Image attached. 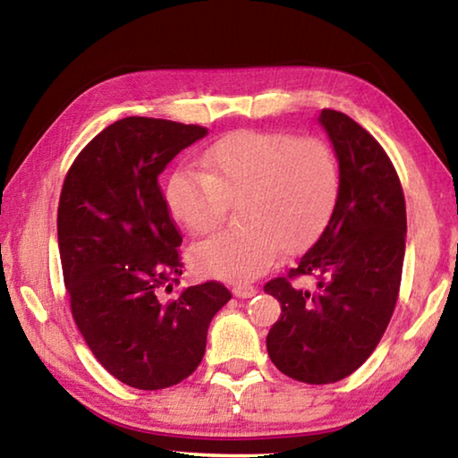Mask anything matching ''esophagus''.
I'll return each mask as SVG.
<instances>
[{"label": "esophagus", "instance_id": "1", "mask_svg": "<svg viewBox=\"0 0 458 458\" xmlns=\"http://www.w3.org/2000/svg\"><path fill=\"white\" fill-rule=\"evenodd\" d=\"M232 293H234V297L238 299H250L257 294V286L252 284H236L234 289H232Z\"/></svg>", "mask_w": 458, "mask_h": 458}]
</instances>
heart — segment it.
I'll list each match as a JSON object with an SVG mask.
<instances>
[{"mask_svg":"<svg viewBox=\"0 0 458 458\" xmlns=\"http://www.w3.org/2000/svg\"><path fill=\"white\" fill-rule=\"evenodd\" d=\"M204 167H180L169 177V212L193 236L218 226L228 201L240 224L193 248L201 273L252 281L273 265L281 246L301 250L327 226L339 198V165L319 137L283 131H238L204 153Z\"/></svg>","mask_w":458,"mask_h":458,"instance_id":"obj_1","label":"heart"}]
</instances>
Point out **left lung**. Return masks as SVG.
Instances as JSON below:
<instances>
[{
  "label": "left lung",
  "instance_id": "left-lung-1",
  "mask_svg": "<svg viewBox=\"0 0 458 458\" xmlns=\"http://www.w3.org/2000/svg\"><path fill=\"white\" fill-rule=\"evenodd\" d=\"M319 123L339 161V198L319 240L286 276L265 284L281 303L267 350L284 376L333 384L353 374L382 339L396 307L406 250V201L390 157L339 111ZM313 276V292L294 287Z\"/></svg>",
  "mask_w": 458,
  "mask_h": 458
}]
</instances>
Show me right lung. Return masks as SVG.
<instances>
[{
  "label": "right lung",
  "instance_id": "obj_1",
  "mask_svg": "<svg viewBox=\"0 0 458 458\" xmlns=\"http://www.w3.org/2000/svg\"><path fill=\"white\" fill-rule=\"evenodd\" d=\"M208 129L121 119L74 159L58 204V248L76 327L108 374L164 390L199 366L212 317L230 301L208 281L164 301L180 283L182 234L159 174Z\"/></svg>",
  "mask_w": 458,
  "mask_h": 458
}]
</instances>
